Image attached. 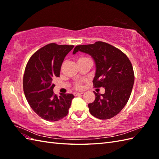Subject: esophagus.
I'll list each match as a JSON object with an SVG mask.
<instances>
[{
	"label": "esophagus",
	"mask_w": 159,
	"mask_h": 159,
	"mask_svg": "<svg viewBox=\"0 0 159 159\" xmlns=\"http://www.w3.org/2000/svg\"><path fill=\"white\" fill-rule=\"evenodd\" d=\"M83 94V93H82V92H76V93H74V95H75V96H77V95H80Z\"/></svg>",
	"instance_id": "esophagus-1"
}]
</instances>
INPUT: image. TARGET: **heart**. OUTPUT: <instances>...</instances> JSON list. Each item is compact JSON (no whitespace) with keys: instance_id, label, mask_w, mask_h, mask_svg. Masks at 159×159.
<instances>
[{"instance_id":"b5f03b06","label":"heart","mask_w":159,"mask_h":159,"mask_svg":"<svg viewBox=\"0 0 159 159\" xmlns=\"http://www.w3.org/2000/svg\"><path fill=\"white\" fill-rule=\"evenodd\" d=\"M87 59H89V58L85 57H80V58L79 59L78 61H79V60H87ZM76 87L77 88H80V87H81L80 84V83H76Z\"/></svg>"}]
</instances>
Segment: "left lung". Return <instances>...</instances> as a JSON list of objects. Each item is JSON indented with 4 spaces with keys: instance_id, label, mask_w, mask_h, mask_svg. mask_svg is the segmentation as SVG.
Segmentation results:
<instances>
[{
    "instance_id": "1",
    "label": "left lung",
    "mask_w": 159,
    "mask_h": 159,
    "mask_svg": "<svg viewBox=\"0 0 159 159\" xmlns=\"http://www.w3.org/2000/svg\"><path fill=\"white\" fill-rule=\"evenodd\" d=\"M80 51L91 55L95 64L94 87H104L105 93H93L95 101L89 104L90 113L99 119H109L126 105L134 84L131 63L120 50L98 41L92 45L76 46L73 54Z\"/></svg>"
}]
</instances>
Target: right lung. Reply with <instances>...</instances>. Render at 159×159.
I'll return each instance as SVG.
<instances>
[{"label": "right lung", "mask_w": 159, "mask_h": 159, "mask_svg": "<svg viewBox=\"0 0 159 159\" xmlns=\"http://www.w3.org/2000/svg\"><path fill=\"white\" fill-rule=\"evenodd\" d=\"M74 45L51 43L42 47L30 59L24 75L25 98L36 114L48 121H57L68 113L72 93H53V77H60L65 57Z\"/></svg>", "instance_id": "1"}]
</instances>
